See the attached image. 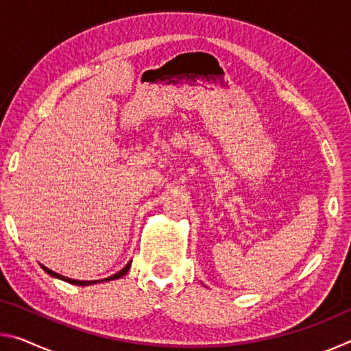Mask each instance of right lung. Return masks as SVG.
Wrapping results in <instances>:
<instances>
[{"label":"right lung","instance_id":"add662e5","mask_svg":"<svg viewBox=\"0 0 351 351\" xmlns=\"http://www.w3.org/2000/svg\"><path fill=\"white\" fill-rule=\"evenodd\" d=\"M130 266H132V261H130V263H128V265L125 266V268H123L122 271H119L117 274L111 276V277H108V278H102V280H74V278H68V277H64V276L57 274V272L51 271L49 268H46V266H43V265H41V268H43V269H45V272H47V274H49V276L56 277V278H60V280H64V282L73 283V285H79V287H88V285H94V283H99V282H110V280H114V278H121L122 276H125V274H127L128 269H130Z\"/></svg>","mask_w":351,"mask_h":351}]
</instances>
